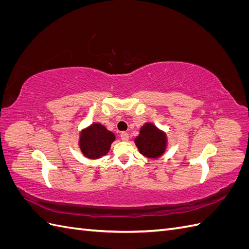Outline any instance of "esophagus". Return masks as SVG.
I'll list each match as a JSON object with an SVG mask.
<instances>
[{"instance_id":"obj_1","label":"esophagus","mask_w":249,"mask_h":249,"mask_svg":"<svg viewBox=\"0 0 249 249\" xmlns=\"http://www.w3.org/2000/svg\"><path fill=\"white\" fill-rule=\"evenodd\" d=\"M120 138H122L123 141H127L129 140V134L126 132H122L120 133Z\"/></svg>"}]
</instances>
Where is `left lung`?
Listing matches in <instances>:
<instances>
[{
    "instance_id": "left-lung-1",
    "label": "left lung",
    "mask_w": 249,
    "mask_h": 249,
    "mask_svg": "<svg viewBox=\"0 0 249 249\" xmlns=\"http://www.w3.org/2000/svg\"><path fill=\"white\" fill-rule=\"evenodd\" d=\"M135 144L143 156L157 159L166 150L167 136L155 124L147 123L141 126L139 135L135 138Z\"/></svg>"
}]
</instances>
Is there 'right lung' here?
<instances>
[{
	"mask_svg": "<svg viewBox=\"0 0 249 249\" xmlns=\"http://www.w3.org/2000/svg\"><path fill=\"white\" fill-rule=\"evenodd\" d=\"M115 135L101 124H92L80 133L79 146L82 154L90 160L107 155Z\"/></svg>",
	"mask_w": 249,
	"mask_h": 249,
	"instance_id": "right-lung-1",
	"label": "right lung"
}]
</instances>
